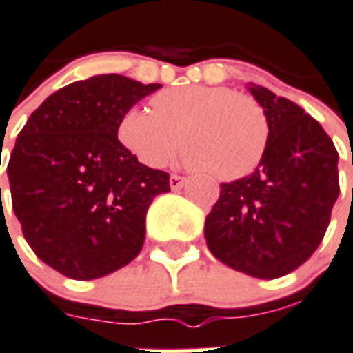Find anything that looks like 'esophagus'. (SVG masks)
I'll list each match as a JSON object with an SVG mask.
<instances>
[{"instance_id": "34e87169", "label": "esophagus", "mask_w": 353, "mask_h": 353, "mask_svg": "<svg viewBox=\"0 0 353 353\" xmlns=\"http://www.w3.org/2000/svg\"><path fill=\"white\" fill-rule=\"evenodd\" d=\"M185 183H187V177L176 176V174L170 177V187H172V190H179Z\"/></svg>"}]
</instances>
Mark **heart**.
Instances as JSON below:
<instances>
[{
    "mask_svg": "<svg viewBox=\"0 0 353 353\" xmlns=\"http://www.w3.org/2000/svg\"><path fill=\"white\" fill-rule=\"evenodd\" d=\"M151 104L153 112L134 106L117 123L121 145L143 166L163 168L181 140L187 163L215 179L236 181L252 174L268 153L270 117L254 97L223 85H179L157 93Z\"/></svg>",
    "mask_w": 353,
    "mask_h": 353,
    "instance_id": "b5f03b06",
    "label": "heart"
}]
</instances>
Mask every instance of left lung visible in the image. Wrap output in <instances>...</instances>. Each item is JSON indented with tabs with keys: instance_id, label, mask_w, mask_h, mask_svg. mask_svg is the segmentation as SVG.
I'll use <instances>...</instances> for the list:
<instances>
[{
	"instance_id": "8db88e82",
	"label": "left lung",
	"mask_w": 353,
	"mask_h": 353,
	"mask_svg": "<svg viewBox=\"0 0 353 353\" xmlns=\"http://www.w3.org/2000/svg\"><path fill=\"white\" fill-rule=\"evenodd\" d=\"M271 125L258 168L221 185L205 219L211 254L256 279H279L312 256L330 226L339 187L333 140L301 106L250 83Z\"/></svg>"
}]
</instances>
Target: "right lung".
<instances>
[{
  "label": "right lung",
  "instance_id": "obj_1",
  "mask_svg": "<svg viewBox=\"0 0 353 353\" xmlns=\"http://www.w3.org/2000/svg\"><path fill=\"white\" fill-rule=\"evenodd\" d=\"M159 88L121 74L80 80L52 93L20 130L7 164L12 211L31 250L61 275L93 281L142 250L145 213L170 190V174L138 163L117 123Z\"/></svg>",
  "mask_w": 353,
  "mask_h": 353
}]
</instances>
